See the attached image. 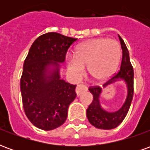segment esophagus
Listing matches in <instances>:
<instances>
[{
    "mask_svg": "<svg viewBox=\"0 0 150 150\" xmlns=\"http://www.w3.org/2000/svg\"><path fill=\"white\" fill-rule=\"evenodd\" d=\"M87 90H88V88H87L86 85L79 84L77 85V87L75 88V92H76V95L79 96H80L83 92H84Z\"/></svg>",
    "mask_w": 150,
    "mask_h": 150,
    "instance_id": "34e87169",
    "label": "esophagus"
}]
</instances>
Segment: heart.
<instances>
[{
    "label": "heart",
    "instance_id": "obj_1",
    "mask_svg": "<svg viewBox=\"0 0 150 150\" xmlns=\"http://www.w3.org/2000/svg\"><path fill=\"white\" fill-rule=\"evenodd\" d=\"M120 54V47L116 40L108 38L89 40L76 47L74 56H67V69L72 75L79 76L87 67L91 78L100 81L115 71Z\"/></svg>",
    "mask_w": 150,
    "mask_h": 150
}]
</instances>
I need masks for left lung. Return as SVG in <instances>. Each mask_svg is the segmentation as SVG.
Segmentation results:
<instances>
[{"label":"left lung","instance_id":"8db88e82","mask_svg":"<svg viewBox=\"0 0 150 150\" xmlns=\"http://www.w3.org/2000/svg\"><path fill=\"white\" fill-rule=\"evenodd\" d=\"M119 39L122 49V60L120 68L106 83H104V87H106L107 85L112 83L117 80L122 79L127 84L128 95L125 104L119 110L114 112H108L104 110L100 104V96L102 91L100 87L93 86L89 88V91L93 96V100L87 109V117L90 124L97 129H112L117 127L125 118L132 100L134 72L130 62L128 48L120 36H119Z\"/></svg>","mask_w":150,"mask_h":150}]
</instances>
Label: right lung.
<instances>
[{
  "mask_svg": "<svg viewBox=\"0 0 150 150\" xmlns=\"http://www.w3.org/2000/svg\"><path fill=\"white\" fill-rule=\"evenodd\" d=\"M76 40L55 32L46 33L34 41L25 59L22 104L28 119L38 129L48 131L62 125L76 97V85L60 79L59 64L64 62L67 50Z\"/></svg>",
  "mask_w": 150,
  "mask_h": 150,
  "instance_id": "1",
  "label": "right lung"
}]
</instances>
